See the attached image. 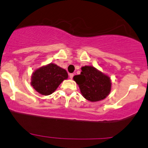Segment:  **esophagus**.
<instances>
[{"label":"esophagus","instance_id":"obj_1","mask_svg":"<svg viewBox=\"0 0 148 148\" xmlns=\"http://www.w3.org/2000/svg\"><path fill=\"white\" fill-rule=\"evenodd\" d=\"M69 78L71 79H72L73 77H74V74H69Z\"/></svg>","mask_w":148,"mask_h":148}]
</instances>
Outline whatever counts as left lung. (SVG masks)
Listing matches in <instances>:
<instances>
[{
  "label": "left lung",
  "instance_id": "left-lung-1",
  "mask_svg": "<svg viewBox=\"0 0 148 148\" xmlns=\"http://www.w3.org/2000/svg\"><path fill=\"white\" fill-rule=\"evenodd\" d=\"M73 79L79 85L82 96L91 102L103 100L111 92L110 77L92 66H82L81 74Z\"/></svg>",
  "mask_w": 148,
  "mask_h": 148
}]
</instances>
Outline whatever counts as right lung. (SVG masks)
<instances>
[{
	"instance_id": "right-lung-1",
	"label": "right lung",
	"mask_w": 148,
	"mask_h": 148,
	"mask_svg": "<svg viewBox=\"0 0 148 148\" xmlns=\"http://www.w3.org/2000/svg\"><path fill=\"white\" fill-rule=\"evenodd\" d=\"M67 78L66 70L55 64L50 63L32 73L31 85L39 94L48 96L52 94L60 84Z\"/></svg>"
}]
</instances>
